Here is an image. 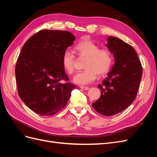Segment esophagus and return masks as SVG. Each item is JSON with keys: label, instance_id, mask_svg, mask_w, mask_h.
Listing matches in <instances>:
<instances>
[{"label": "esophagus", "instance_id": "obj_1", "mask_svg": "<svg viewBox=\"0 0 157 157\" xmlns=\"http://www.w3.org/2000/svg\"><path fill=\"white\" fill-rule=\"evenodd\" d=\"M80 88L83 90H89V88L87 86H80Z\"/></svg>", "mask_w": 157, "mask_h": 157}]
</instances>
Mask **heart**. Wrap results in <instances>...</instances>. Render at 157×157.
Returning a JSON list of instances; mask_svg holds the SVG:
<instances>
[{
	"instance_id": "1",
	"label": "heart",
	"mask_w": 157,
	"mask_h": 157,
	"mask_svg": "<svg viewBox=\"0 0 157 157\" xmlns=\"http://www.w3.org/2000/svg\"><path fill=\"white\" fill-rule=\"evenodd\" d=\"M75 53L79 59H86L84 64L85 70L76 75L73 82L79 85H86L99 77L105 75L111 69L113 57L107 49H100L99 46L86 38L82 39L75 45ZM77 59L73 52L66 50L63 54L61 63L68 74L74 73Z\"/></svg>"
}]
</instances>
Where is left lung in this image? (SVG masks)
I'll return each instance as SVG.
<instances>
[{
    "instance_id": "8db88e82",
    "label": "left lung",
    "mask_w": 157,
    "mask_h": 157,
    "mask_svg": "<svg viewBox=\"0 0 157 157\" xmlns=\"http://www.w3.org/2000/svg\"><path fill=\"white\" fill-rule=\"evenodd\" d=\"M107 48L115 64L101 84V96L92 103L99 113L112 116L124 111L134 101L142 75V67L133 47L115 36H109Z\"/></svg>"
}]
</instances>
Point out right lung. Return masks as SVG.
I'll return each instance as SVG.
<instances>
[{
	"mask_svg": "<svg viewBox=\"0 0 157 157\" xmlns=\"http://www.w3.org/2000/svg\"><path fill=\"white\" fill-rule=\"evenodd\" d=\"M75 40L70 32L44 29L23 45L15 69L16 84L21 100L35 113H57L66 105L76 88L70 82H60L69 80L61 58Z\"/></svg>",
	"mask_w": 157,
	"mask_h": 157,
	"instance_id": "obj_1",
	"label": "right lung"
}]
</instances>
